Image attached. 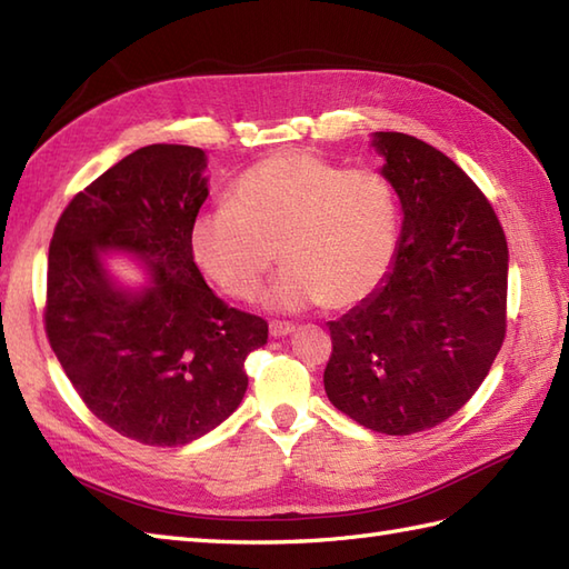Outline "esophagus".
Segmentation results:
<instances>
[{
    "label": "esophagus",
    "instance_id": "esophagus-1",
    "mask_svg": "<svg viewBox=\"0 0 569 569\" xmlns=\"http://www.w3.org/2000/svg\"><path fill=\"white\" fill-rule=\"evenodd\" d=\"M293 330H296L293 322H278V320H273V322L269 325L271 337H286V335H291Z\"/></svg>",
    "mask_w": 569,
    "mask_h": 569
}]
</instances>
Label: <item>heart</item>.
Listing matches in <instances>:
<instances>
[{"mask_svg": "<svg viewBox=\"0 0 569 569\" xmlns=\"http://www.w3.org/2000/svg\"><path fill=\"white\" fill-rule=\"evenodd\" d=\"M398 244V204L389 180L300 149L271 153L227 190L224 208L190 227L202 273L234 300H251L276 263L283 273L266 291L271 310L359 303L389 271Z\"/></svg>", "mask_w": 569, "mask_h": 569, "instance_id": "heart-1", "label": "heart"}]
</instances>
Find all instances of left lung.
I'll return each instance as SVG.
<instances>
[{
  "instance_id": "obj_1",
  "label": "left lung",
  "mask_w": 569,
  "mask_h": 569,
  "mask_svg": "<svg viewBox=\"0 0 569 569\" xmlns=\"http://www.w3.org/2000/svg\"><path fill=\"white\" fill-rule=\"evenodd\" d=\"M371 147L401 202V237L381 283L328 322L322 379L359 426L413 435L457 413L497 359L509 247L485 192L442 151L398 131H373Z\"/></svg>"
}]
</instances>
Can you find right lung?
<instances>
[{
    "mask_svg": "<svg viewBox=\"0 0 569 569\" xmlns=\"http://www.w3.org/2000/svg\"><path fill=\"white\" fill-rule=\"evenodd\" d=\"M208 156L151 143L70 200L48 249L46 332L70 383L124 438L188 445L234 413L244 359L266 320L224 306L190 251L208 200ZM124 252L148 281L124 287L106 259Z\"/></svg>",
    "mask_w": 569,
    "mask_h": 569,
    "instance_id": "1",
    "label": "right lung"
}]
</instances>
